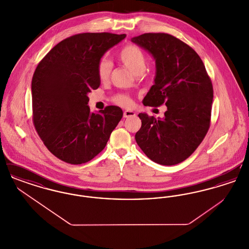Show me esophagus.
Returning <instances> with one entry per match:
<instances>
[{
  "label": "esophagus",
  "mask_w": 249,
  "mask_h": 249,
  "mask_svg": "<svg viewBox=\"0 0 249 249\" xmlns=\"http://www.w3.org/2000/svg\"><path fill=\"white\" fill-rule=\"evenodd\" d=\"M136 115L135 112L131 111V110H126L124 111V114H123V117L124 118H130V117H134Z\"/></svg>",
  "instance_id": "esophagus-1"
}]
</instances>
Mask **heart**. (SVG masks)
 <instances>
[{
  "instance_id": "b5f03b06",
  "label": "heart",
  "mask_w": 249,
  "mask_h": 249,
  "mask_svg": "<svg viewBox=\"0 0 249 249\" xmlns=\"http://www.w3.org/2000/svg\"><path fill=\"white\" fill-rule=\"evenodd\" d=\"M119 60L133 74L141 75L146 68V59L142 50L136 46L129 45L119 51ZM111 72V63L107 59L100 60L98 64V76L102 81H107ZM115 102L122 107L130 105V99L126 95H119L115 98Z\"/></svg>"
}]
</instances>
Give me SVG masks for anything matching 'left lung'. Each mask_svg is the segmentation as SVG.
<instances>
[{
    "instance_id": "left-lung-1",
    "label": "left lung",
    "mask_w": 249,
    "mask_h": 249,
    "mask_svg": "<svg viewBox=\"0 0 249 249\" xmlns=\"http://www.w3.org/2000/svg\"><path fill=\"white\" fill-rule=\"evenodd\" d=\"M131 42L155 60L154 85L143 106L165 103L163 119L140 113L141 129L135 140L142 152L161 165H175L192 154L210 126L213 86L199 55L184 42L167 34H143Z\"/></svg>"
}]
</instances>
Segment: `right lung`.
<instances>
[{
  "label": "right lung",
  "instance_id": "1",
  "mask_svg": "<svg viewBox=\"0 0 249 249\" xmlns=\"http://www.w3.org/2000/svg\"><path fill=\"white\" fill-rule=\"evenodd\" d=\"M125 37L109 33L71 36L52 48L36 68L34 123L48 150L67 163L92 160L122 119L121 108L115 106L91 113L88 94L101 85L100 60Z\"/></svg>",
  "mask_w": 249,
  "mask_h": 249
}]
</instances>
